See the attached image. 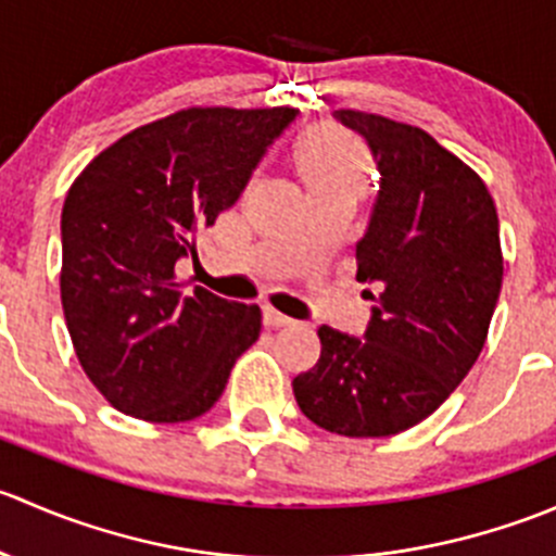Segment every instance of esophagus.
I'll use <instances>...</instances> for the list:
<instances>
[{
  "mask_svg": "<svg viewBox=\"0 0 556 556\" xmlns=\"http://www.w3.org/2000/svg\"><path fill=\"white\" fill-rule=\"evenodd\" d=\"M263 323H266L268 328H288V325H293V319H290L288 314H282V312H277L268 306V309H263Z\"/></svg>",
  "mask_w": 556,
  "mask_h": 556,
  "instance_id": "34e87169",
  "label": "esophagus"
}]
</instances>
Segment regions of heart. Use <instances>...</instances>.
<instances>
[{
	"label": "heart",
	"mask_w": 556,
	"mask_h": 556,
	"mask_svg": "<svg viewBox=\"0 0 556 556\" xmlns=\"http://www.w3.org/2000/svg\"><path fill=\"white\" fill-rule=\"evenodd\" d=\"M309 193L344 190L361 193L368 179V161L361 144L341 131L312 134L295 153Z\"/></svg>",
	"instance_id": "heart-1"
}]
</instances>
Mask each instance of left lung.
<instances>
[{
    "label": "left lung",
    "mask_w": 556,
    "mask_h": 556,
    "mask_svg": "<svg viewBox=\"0 0 556 556\" xmlns=\"http://www.w3.org/2000/svg\"><path fill=\"white\" fill-rule=\"evenodd\" d=\"M366 139L379 190L357 242V282L374 285L363 339L317 330V366L293 379L301 412L350 439H384L435 412L473 368L503 282L490 190L428 131L336 110Z\"/></svg>",
    "instance_id": "obj_1"
}]
</instances>
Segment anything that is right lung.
Masks as SVG:
<instances>
[{
  "mask_svg": "<svg viewBox=\"0 0 556 556\" xmlns=\"http://www.w3.org/2000/svg\"><path fill=\"white\" fill-rule=\"evenodd\" d=\"M293 106H190L99 153L61 212V304L77 361L123 414L188 422L261 336V309L177 282L179 257L233 206Z\"/></svg>",
  "mask_w": 556,
  "mask_h": 556,
  "instance_id": "add662e5",
  "label": "right lung"
}]
</instances>
